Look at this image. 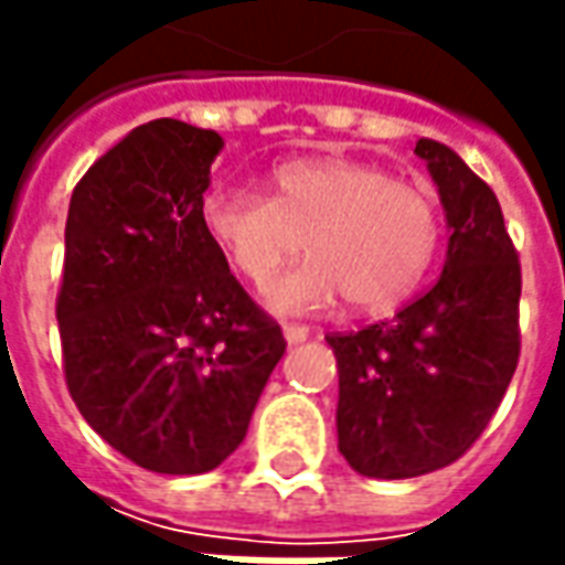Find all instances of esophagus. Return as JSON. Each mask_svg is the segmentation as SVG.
Returning a JSON list of instances; mask_svg holds the SVG:
<instances>
[{
	"mask_svg": "<svg viewBox=\"0 0 565 565\" xmlns=\"http://www.w3.org/2000/svg\"><path fill=\"white\" fill-rule=\"evenodd\" d=\"M282 337H286L289 345H298V342H305V339L311 337V330L301 327V323H282Z\"/></svg>",
	"mask_w": 565,
	"mask_h": 565,
	"instance_id": "esophagus-1",
	"label": "esophagus"
}]
</instances>
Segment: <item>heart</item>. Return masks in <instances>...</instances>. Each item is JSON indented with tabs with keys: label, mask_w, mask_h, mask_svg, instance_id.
I'll return each instance as SVG.
<instances>
[{
	"label": "heart",
	"mask_w": 565,
	"mask_h": 565,
	"mask_svg": "<svg viewBox=\"0 0 565 565\" xmlns=\"http://www.w3.org/2000/svg\"><path fill=\"white\" fill-rule=\"evenodd\" d=\"M201 223L250 286H270L305 242L311 257L270 289L276 311H311L337 295L352 311H386L440 248V206L427 188L342 157L276 166L270 198L213 191Z\"/></svg>",
	"instance_id": "1"
}]
</instances>
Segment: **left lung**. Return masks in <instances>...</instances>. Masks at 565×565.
I'll list each match as a JSON object with an SVG mask.
<instances>
[{"label": "left lung", "instance_id": "1", "mask_svg": "<svg viewBox=\"0 0 565 565\" xmlns=\"http://www.w3.org/2000/svg\"><path fill=\"white\" fill-rule=\"evenodd\" d=\"M446 210L440 279L386 323L330 333L339 452L367 478L456 462L493 418L519 364L522 267L503 210L446 143H415Z\"/></svg>", "mask_w": 565, "mask_h": 565}]
</instances>
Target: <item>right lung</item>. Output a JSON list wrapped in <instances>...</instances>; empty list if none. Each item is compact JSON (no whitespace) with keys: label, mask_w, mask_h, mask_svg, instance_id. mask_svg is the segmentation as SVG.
Returning <instances> with one entry per match:
<instances>
[{"label":"right lung","mask_w":565,"mask_h":565,"mask_svg":"<svg viewBox=\"0 0 565 565\" xmlns=\"http://www.w3.org/2000/svg\"><path fill=\"white\" fill-rule=\"evenodd\" d=\"M220 150L210 128L147 121L68 204L55 298L68 393L106 444L160 475L232 456L286 352L201 223Z\"/></svg>","instance_id":"add662e5"}]
</instances>
